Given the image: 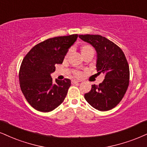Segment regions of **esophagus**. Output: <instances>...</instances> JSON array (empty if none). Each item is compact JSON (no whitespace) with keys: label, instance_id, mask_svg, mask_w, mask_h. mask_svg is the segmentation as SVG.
<instances>
[{"label":"esophagus","instance_id":"1","mask_svg":"<svg viewBox=\"0 0 147 147\" xmlns=\"http://www.w3.org/2000/svg\"><path fill=\"white\" fill-rule=\"evenodd\" d=\"M78 82H80V81L74 80H71V84H76V83H78Z\"/></svg>","mask_w":147,"mask_h":147}]
</instances>
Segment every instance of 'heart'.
I'll return each instance as SVG.
<instances>
[{"mask_svg": "<svg viewBox=\"0 0 147 147\" xmlns=\"http://www.w3.org/2000/svg\"><path fill=\"white\" fill-rule=\"evenodd\" d=\"M70 53V50H69L67 53L66 54V57H67L69 56V54ZM81 53L83 55V57H85L86 55H94L95 54V50L94 48L90 45H83V46L81 47ZM74 76L76 77H80L82 76V73H81L80 71H75L74 72Z\"/></svg>", "mask_w": 147, "mask_h": 147, "instance_id": "heart-1", "label": "heart"}]
</instances>
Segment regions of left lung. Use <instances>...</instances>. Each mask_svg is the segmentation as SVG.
<instances>
[{
	"label": "left lung",
	"mask_w": 147,
	"mask_h": 147,
	"mask_svg": "<svg viewBox=\"0 0 147 147\" xmlns=\"http://www.w3.org/2000/svg\"><path fill=\"white\" fill-rule=\"evenodd\" d=\"M79 37L95 48L97 74L105 75L104 81L92 85L84 98L99 111L111 110L122 100L129 86V68L125 56L117 45L101 35H80Z\"/></svg>",
	"instance_id": "obj_1"
}]
</instances>
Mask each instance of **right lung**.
<instances>
[{
    "label": "right lung",
    "instance_id": "1",
    "mask_svg": "<svg viewBox=\"0 0 147 147\" xmlns=\"http://www.w3.org/2000/svg\"><path fill=\"white\" fill-rule=\"evenodd\" d=\"M78 37L76 34L46 39L34 46L24 58L19 72L20 86L27 101L35 110L50 112L64 101L71 80L65 78L53 82L50 74L55 71L56 65L63 63Z\"/></svg>",
    "mask_w": 147,
    "mask_h": 147
}]
</instances>
